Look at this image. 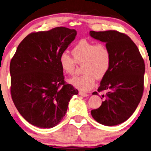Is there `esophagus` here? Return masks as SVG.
Segmentation results:
<instances>
[{"instance_id":"1","label":"esophagus","mask_w":151,"mask_h":151,"mask_svg":"<svg viewBox=\"0 0 151 151\" xmlns=\"http://www.w3.org/2000/svg\"><path fill=\"white\" fill-rule=\"evenodd\" d=\"M79 94L82 96H83V97H87V96H89L88 94H87V93H85L83 92H79Z\"/></svg>"}]
</instances>
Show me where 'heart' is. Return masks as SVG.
Returning a JSON list of instances; mask_svg holds the SVG:
<instances>
[{
  "label": "heart",
  "instance_id": "1",
  "mask_svg": "<svg viewBox=\"0 0 151 151\" xmlns=\"http://www.w3.org/2000/svg\"><path fill=\"white\" fill-rule=\"evenodd\" d=\"M73 59L66 53L59 56V63L63 71L72 75L76 69V62L83 64L84 75L75 76L69 83L82 91L91 90L96 79H101L107 74L111 65V54L104 44H95L88 40H80L71 50Z\"/></svg>",
  "mask_w": 151,
  "mask_h": 151
}]
</instances>
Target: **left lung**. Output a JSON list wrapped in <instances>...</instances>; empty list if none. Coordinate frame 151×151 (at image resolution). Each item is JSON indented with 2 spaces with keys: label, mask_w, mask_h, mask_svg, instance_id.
Instances as JSON below:
<instances>
[{
  "label": "left lung",
  "mask_w": 151,
  "mask_h": 151,
  "mask_svg": "<svg viewBox=\"0 0 151 151\" xmlns=\"http://www.w3.org/2000/svg\"><path fill=\"white\" fill-rule=\"evenodd\" d=\"M92 38L105 42L111 54V65L98 91L106 90L99 109L92 110L93 118L106 126L125 122L138 106L144 92L145 64L132 39L116 31H90ZM92 94L98 95L94 92Z\"/></svg>",
  "instance_id": "8db88e82"
}]
</instances>
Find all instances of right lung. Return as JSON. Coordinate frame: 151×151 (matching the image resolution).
Returning <instances> with one entry per match:
<instances>
[{
    "mask_svg": "<svg viewBox=\"0 0 151 151\" xmlns=\"http://www.w3.org/2000/svg\"><path fill=\"white\" fill-rule=\"evenodd\" d=\"M76 35L75 29L65 27L31 33L20 42L11 60L13 102L22 116L36 127L57 125L66 115L70 99L78 94L65 83L59 63V56Z\"/></svg>",
    "mask_w": 151,
    "mask_h": 151,
    "instance_id": "1",
    "label": "right lung"
}]
</instances>
